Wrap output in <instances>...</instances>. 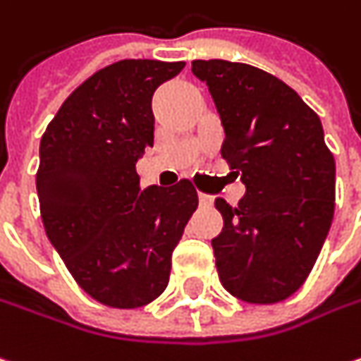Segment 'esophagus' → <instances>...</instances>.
<instances>
[{
	"label": "esophagus",
	"instance_id": "1",
	"mask_svg": "<svg viewBox=\"0 0 361 361\" xmlns=\"http://www.w3.org/2000/svg\"><path fill=\"white\" fill-rule=\"evenodd\" d=\"M197 197H200V204H202V206H210L212 202H214V197L208 196V194H202V192L197 194Z\"/></svg>",
	"mask_w": 361,
	"mask_h": 361
}]
</instances>
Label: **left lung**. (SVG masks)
<instances>
[{"instance_id":"8db88e82","label":"left lung","mask_w":361,"mask_h":361,"mask_svg":"<svg viewBox=\"0 0 361 361\" xmlns=\"http://www.w3.org/2000/svg\"><path fill=\"white\" fill-rule=\"evenodd\" d=\"M224 127L222 157L246 194L218 197L212 238L224 289L246 303H279L299 289L322 252L336 208V161L319 117L283 80L250 64L194 60Z\"/></svg>"}]
</instances>
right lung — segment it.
Listing matches in <instances>:
<instances>
[{"mask_svg":"<svg viewBox=\"0 0 361 361\" xmlns=\"http://www.w3.org/2000/svg\"><path fill=\"white\" fill-rule=\"evenodd\" d=\"M185 62L118 60L62 102L39 141L36 188L46 236L92 299L137 309L169 283L171 252L197 208L190 180L139 188L153 147V92Z\"/></svg>","mask_w":361,"mask_h":361,"instance_id":"add662e5","label":"right lung"}]
</instances>
